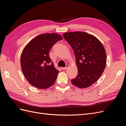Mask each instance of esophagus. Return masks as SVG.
<instances>
[{
	"label": "esophagus",
	"instance_id": "1",
	"mask_svg": "<svg viewBox=\"0 0 126 126\" xmlns=\"http://www.w3.org/2000/svg\"><path fill=\"white\" fill-rule=\"evenodd\" d=\"M69 67V65H68V64H66V66H65V67H63L62 69H63V70H66V69H67V68H68Z\"/></svg>",
	"mask_w": 126,
	"mask_h": 126
}]
</instances>
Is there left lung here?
I'll use <instances>...</instances> for the list:
<instances>
[{"label": "left lung", "mask_w": 126, "mask_h": 126, "mask_svg": "<svg viewBox=\"0 0 126 126\" xmlns=\"http://www.w3.org/2000/svg\"><path fill=\"white\" fill-rule=\"evenodd\" d=\"M64 39L72 47L76 59L78 75L71 80L77 87H89L96 82L104 71L106 55L104 47L97 38L86 32H66Z\"/></svg>", "instance_id": "left-lung-1"}]
</instances>
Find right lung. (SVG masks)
Returning a JSON list of instances; mask_svg holds the SVG:
<instances>
[{
	"mask_svg": "<svg viewBox=\"0 0 126 126\" xmlns=\"http://www.w3.org/2000/svg\"><path fill=\"white\" fill-rule=\"evenodd\" d=\"M62 39L57 33H43L32 39L24 48L21 56L22 71L34 87L45 89L54 84L59 71L54 67L49 51Z\"/></svg>",
	"mask_w": 126,
	"mask_h": 126,
	"instance_id": "right-lung-1",
	"label": "right lung"
}]
</instances>
